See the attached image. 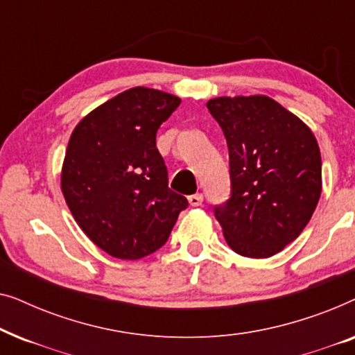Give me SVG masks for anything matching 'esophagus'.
<instances>
[{
    "label": "esophagus",
    "mask_w": 355,
    "mask_h": 355,
    "mask_svg": "<svg viewBox=\"0 0 355 355\" xmlns=\"http://www.w3.org/2000/svg\"><path fill=\"white\" fill-rule=\"evenodd\" d=\"M187 200L192 207H200L202 202H203V196H202V193H193V196H189Z\"/></svg>",
    "instance_id": "1"
}]
</instances>
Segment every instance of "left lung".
Masks as SVG:
<instances>
[{"label":"left lung","mask_w":355,"mask_h":355,"mask_svg":"<svg viewBox=\"0 0 355 355\" xmlns=\"http://www.w3.org/2000/svg\"><path fill=\"white\" fill-rule=\"evenodd\" d=\"M207 108L230 150L231 198L215 207L227 245L268 259L291 244L322 196V157L307 124L266 95L218 96Z\"/></svg>","instance_id":"left-lung-1"}]
</instances>
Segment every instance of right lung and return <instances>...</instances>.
<instances>
[{
	"label": "right lung",
	"instance_id": "obj_1",
	"mask_svg": "<svg viewBox=\"0 0 355 355\" xmlns=\"http://www.w3.org/2000/svg\"><path fill=\"white\" fill-rule=\"evenodd\" d=\"M181 103L134 87L90 111L72 130L61 191L87 237L114 259L139 260L168 241L187 198L168 187L157 130Z\"/></svg>",
	"mask_w": 355,
	"mask_h": 355
}]
</instances>
